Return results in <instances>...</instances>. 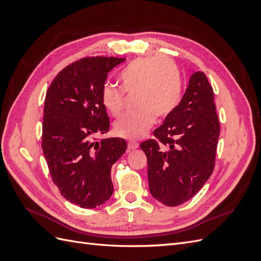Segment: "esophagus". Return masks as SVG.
<instances>
[{
  "label": "esophagus",
  "mask_w": 261,
  "mask_h": 261,
  "mask_svg": "<svg viewBox=\"0 0 261 261\" xmlns=\"http://www.w3.org/2000/svg\"><path fill=\"white\" fill-rule=\"evenodd\" d=\"M127 146H128V149H137L139 147V144L137 143V141H128L127 143Z\"/></svg>",
  "instance_id": "esophagus-1"
}]
</instances>
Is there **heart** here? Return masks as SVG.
Instances as JSON below:
<instances>
[{
	"label": "heart",
	"mask_w": 261,
	"mask_h": 261,
	"mask_svg": "<svg viewBox=\"0 0 261 261\" xmlns=\"http://www.w3.org/2000/svg\"><path fill=\"white\" fill-rule=\"evenodd\" d=\"M123 89L138 92L140 111L123 115L114 124V133L126 139L145 136L158 117H167L177 108L181 97V82L176 66L162 57L138 59L121 74ZM101 101L109 113L121 115L124 92L114 85L106 84Z\"/></svg>",
	"instance_id": "b5f03b06"
}]
</instances>
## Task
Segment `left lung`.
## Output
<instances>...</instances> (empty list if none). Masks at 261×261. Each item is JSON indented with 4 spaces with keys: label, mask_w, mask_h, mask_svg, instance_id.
<instances>
[{
    "label": "left lung",
    "mask_w": 261,
    "mask_h": 261,
    "mask_svg": "<svg viewBox=\"0 0 261 261\" xmlns=\"http://www.w3.org/2000/svg\"><path fill=\"white\" fill-rule=\"evenodd\" d=\"M219 117L207 76L195 72L177 108L140 144L147 155L149 191L169 207L188 201L215 169Z\"/></svg>",
    "instance_id": "left-lung-1"
}]
</instances>
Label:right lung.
<instances>
[{"instance_id": "add662e5", "label": "right lung", "mask_w": 261, "mask_h": 261, "mask_svg": "<svg viewBox=\"0 0 261 261\" xmlns=\"http://www.w3.org/2000/svg\"><path fill=\"white\" fill-rule=\"evenodd\" d=\"M125 59L91 57L63 68L45 94L42 150L53 183L66 200L91 209L113 194L112 165L127 149L109 130L101 92L109 72Z\"/></svg>"}]
</instances>
